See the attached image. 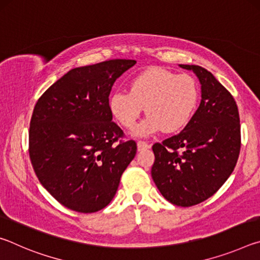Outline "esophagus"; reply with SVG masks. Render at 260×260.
<instances>
[{
    "label": "esophagus",
    "instance_id": "34e87169",
    "mask_svg": "<svg viewBox=\"0 0 260 260\" xmlns=\"http://www.w3.org/2000/svg\"><path fill=\"white\" fill-rule=\"evenodd\" d=\"M150 148V146L144 141H138V150L142 151V150H147V149Z\"/></svg>",
    "mask_w": 260,
    "mask_h": 260
}]
</instances>
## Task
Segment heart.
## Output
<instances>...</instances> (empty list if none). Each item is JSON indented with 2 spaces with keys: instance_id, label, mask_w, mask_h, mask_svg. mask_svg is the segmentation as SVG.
<instances>
[{
  "instance_id": "1",
  "label": "heart",
  "mask_w": 260,
  "mask_h": 260,
  "mask_svg": "<svg viewBox=\"0 0 260 260\" xmlns=\"http://www.w3.org/2000/svg\"><path fill=\"white\" fill-rule=\"evenodd\" d=\"M199 101V86L189 74H175L150 68L129 82V91L117 90L109 100L110 111L126 127L133 128L144 108L148 116L133 131L149 136L160 131L173 133L190 121Z\"/></svg>"
}]
</instances>
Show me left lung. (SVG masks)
Listing matches in <instances>:
<instances>
[{
  "instance_id": "8db88e82",
  "label": "left lung",
  "mask_w": 260,
  "mask_h": 260,
  "mask_svg": "<svg viewBox=\"0 0 260 260\" xmlns=\"http://www.w3.org/2000/svg\"><path fill=\"white\" fill-rule=\"evenodd\" d=\"M180 68L196 74L202 100L178 135L152 146L151 177L165 199L178 206L202 203L230 178L241 148L239 109L221 83L199 65Z\"/></svg>"
}]
</instances>
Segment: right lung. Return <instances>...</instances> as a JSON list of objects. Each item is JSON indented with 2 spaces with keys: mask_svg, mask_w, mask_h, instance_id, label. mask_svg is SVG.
I'll list each match as a JSON object with an SVG mask.
<instances>
[{
  "mask_svg": "<svg viewBox=\"0 0 260 260\" xmlns=\"http://www.w3.org/2000/svg\"><path fill=\"white\" fill-rule=\"evenodd\" d=\"M136 60L111 59L70 70L35 104L29 158L39 181L68 209L91 213L116 195L136 153L112 121L109 95Z\"/></svg>",
  "mask_w": 260,
  "mask_h": 260,
  "instance_id": "obj_1",
  "label": "right lung"
}]
</instances>
